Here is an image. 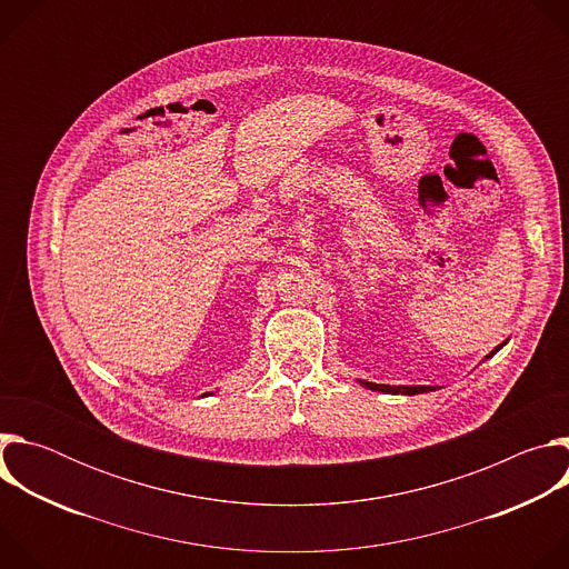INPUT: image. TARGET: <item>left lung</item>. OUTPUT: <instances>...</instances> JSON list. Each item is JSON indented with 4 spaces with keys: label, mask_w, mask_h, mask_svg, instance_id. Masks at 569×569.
I'll list each match as a JSON object with an SVG mask.
<instances>
[{
    "label": "left lung",
    "mask_w": 569,
    "mask_h": 569,
    "mask_svg": "<svg viewBox=\"0 0 569 569\" xmlns=\"http://www.w3.org/2000/svg\"><path fill=\"white\" fill-rule=\"evenodd\" d=\"M502 349V345L500 347H496L489 356L486 358H491V356H496L498 351ZM367 389H373V391H385V393H405V396H415V393H423V391H432L435 387H426V385H412V387H408V385H376V382H365V380H360Z\"/></svg>",
    "instance_id": "left-lung-1"
}]
</instances>
